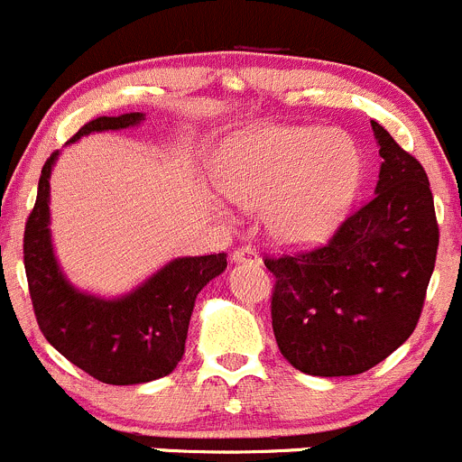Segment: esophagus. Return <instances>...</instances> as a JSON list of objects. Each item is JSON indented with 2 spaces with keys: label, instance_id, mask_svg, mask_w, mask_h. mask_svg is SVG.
Wrapping results in <instances>:
<instances>
[{
  "label": "esophagus",
  "instance_id": "obj_1",
  "mask_svg": "<svg viewBox=\"0 0 462 462\" xmlns=\"http://www.w3.org/2000/svg\"><path fill=\"white\" fill-rule=\"evenodd\" d=\"M233 263H260V255L251 246H237L231 254Z\"/></svg>",
  "mask_w": 462,
  "mask_h": 462
}]
</instances>
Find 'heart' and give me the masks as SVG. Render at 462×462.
Returning <instances> with one entry per match:
<instances>
[{
    "instance_id": "b5f03b06",
    "label": "heart",
    "mask_w": 462,
    "mask_h": 462,
    "mask_svg": "<svg viewBox=\"0 0 462 462\" xmlns=\"http://www.w3.org/2000/svg\"><path fill=\"white\" fill-rule=\"evenodd\" d=\"M217 180L246 211L267 208V226L281 245L326 240L357 193L362 154L344 132L326 127H255L225 143Z\"/></svg>"
}]
</instances>
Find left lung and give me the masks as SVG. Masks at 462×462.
<instances>
[{
	"instance_id": "obj_1",
	"label": "left lung",
	"mask_w": 462,
	"mask_h": 462,
	"mask_svg": "<svg viewBox=\"0 0 462 462\" xmlns=\"http://www.w3.org/2000/svg\"><path fill=\"white\" fill-rule=\"evenodd\" d=\"M373 132L384 159L375 195L326 245L264 255L273 337L308 375H359L384 362L413 335L436 267L440 231L427 172L380 123Z\"/></svg>"
}]
</instances>
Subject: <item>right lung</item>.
Instances as JSON below:
<instances>
[{"label": "right lung", "instance_id": "obj_1", "mask_svg": "<svg viewBox=\"0 0 462 462\" xmlns=\"http://www.w3.org/2000/svg\"><path fill=\"white\" fill-rule=\"evenodd\" d=\"M143 114L98 116L76 132L123 130ZM58 150L44 162L38 199L24 226V269L31 303L44 339L103 384L127 386L159 380L177 368L186 350L189 321L199 290L226 269L225 254L177 258L123 299L82 294L62 276L49 233V177Z\"/></svg>", "mask_w": 462, "mask_h": 462}]
</instances>
